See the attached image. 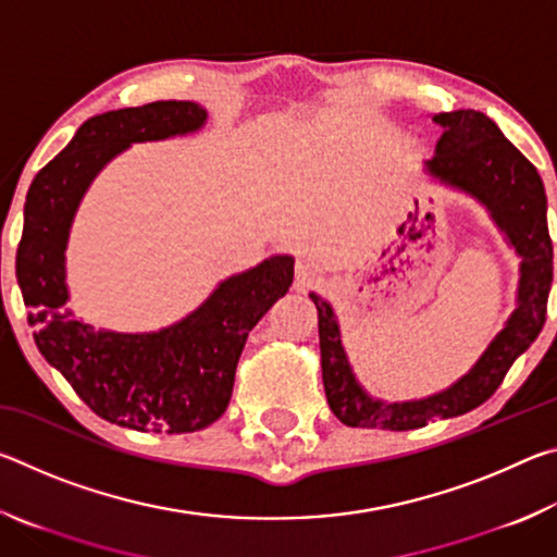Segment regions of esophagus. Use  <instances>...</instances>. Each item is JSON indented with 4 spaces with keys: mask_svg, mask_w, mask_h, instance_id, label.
Returning <instances> with one entry per match:
<instances>
[{
    "mask_svg": "<svg viewBox=\"0 0 557 557\" xmlns=\"http://www.w3.org/2000/svg\"><path fill=\"white\" fill-rule=\"evenodd\" d=\"M295 272H297V280L301 282V285L312 282L317 277V272H319L317 258L309 256V252H305V256H299L297 258V265H295Z\"/></svg>",
    "mask_w": 557,
    "mask_h": 557,
    "instance_id": "1",
    "label": "esophagus"
}]
</instances>
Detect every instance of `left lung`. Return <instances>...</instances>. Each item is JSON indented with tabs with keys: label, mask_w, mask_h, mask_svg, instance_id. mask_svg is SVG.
<instances>
[{
	"label": "left lung",
	"mask_w": 557,
	"mask_h": 557,
	"mask_svg": "<svg viewBox=\"0 0 557 557\" xmlns=\"http://www.w3.org/2000/svg\"><path fill=\"white\" fill-rule=\"evenodd\" d=\"M442 127L435 157L425 174L474 199L504 233L521 260L516 309L476 363L447 388L425 398L381 400L358 383L342 342L334 307L309 292L319 314V348L329 408L348 428L418 430L430 420H447L479 408L496 393L504 375L545 324L553 287V243L548 233V199L539 169L508 143L494 120L476 110L442 112L432 117Z\"/></svg>",
	"instance_id": "left-lung-1"
}]
</instances>
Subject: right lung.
I'll return each mask as SVG.
<instances>
[{
  "mask_svg": "<svg viewBox=\"0 0 557 557\" xmlns=\"http://www.w3.org/2000/svg\"><path fill=\"white\" fill-rule=\"evenodd\" d=\"M206 120L209 112L194 100L102 112L75 129L26 194L16 280L34 342L81 400L120 428L184 435L219 420L245 338L295 277V258L272 256L219 282L191 314L159 332L96 329L65 307V248L96 176L132 145L194 135Z\"/></svg>",
  "mask_w": 557,
  "mask_h": 557,
  "instance_id": "obj_1",
  "label": "right lung"
}]
</instances>
